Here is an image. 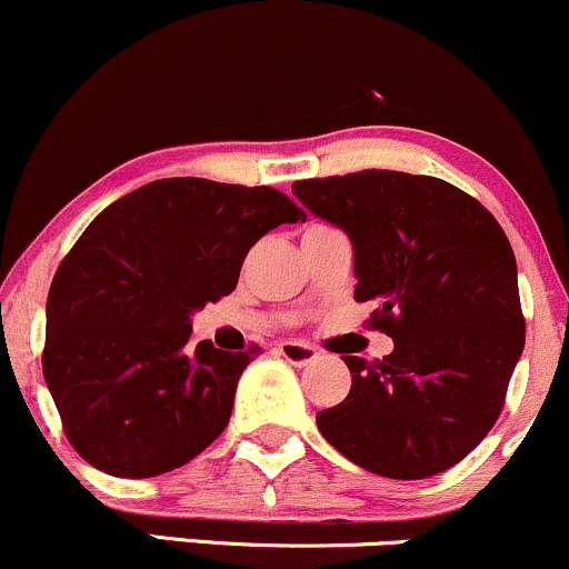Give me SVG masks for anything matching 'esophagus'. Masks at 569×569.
Wrapping results in <instances>:
<instances>
[{"instance_id":"esophagus-1","label":"esophagus","mask_w":569,"mask_h":569,"mask_svg":"<svg viewBox=\"0 0 569 569\" xmlns=\"http://www.w3.org/2000/svg\"><path fill=\"white\" fill-rule=\"evenodd\" d=\"M278 356H283L286 361L293 363V367H307V363L316 361L318 350L310 348V345H302V342H280Z\"/></svg>"}]
</instances>
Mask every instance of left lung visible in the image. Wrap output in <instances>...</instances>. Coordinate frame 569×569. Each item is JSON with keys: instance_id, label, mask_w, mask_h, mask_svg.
I'll return each mask as SVG.
<instances>
[{"instance_id": "obj_1", "label": "left lung", "mask_w": 569, "mask_h": 569, "mask_svg": "<svg viewBox=\"0 0 569 569\" xmlns=\"http://www.w3.org/2000/svg\"><path fill=\"white\" fill-rule=\"evenodd\" d=\"M350 238L356 299L393 337L382 361L342 356L352 385L318 430L356 466L428 479L479 447L498 420L521 350L513 248L492 213L447 181L398 171L291 187Z\"/></svg>"}]
</instances>
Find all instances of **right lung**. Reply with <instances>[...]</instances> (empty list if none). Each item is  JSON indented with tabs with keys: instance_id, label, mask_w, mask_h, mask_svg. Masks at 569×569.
Returning a JSON list of instances; mask_svg holds the SVG:
<instances>
[{
	"instance_id": "1",
	"label": "right lung",
	"mask_w": 569,
	"mask_h": 569,
	"mask_svg": "<svg viewBox=\"0 0 569 569\" xmlns=\"http://www.w3.org/2000/svg\"><path fill=\"white\" fill-rule=\"evenodd\" d=\"M305 221L270 187L158 179L90 221L48 293L42 371L71 447L149 479L198 457L232 415L257 348L189 342L192 316L234 291L246 253Z\"/></svg>"
}]
</instances>
